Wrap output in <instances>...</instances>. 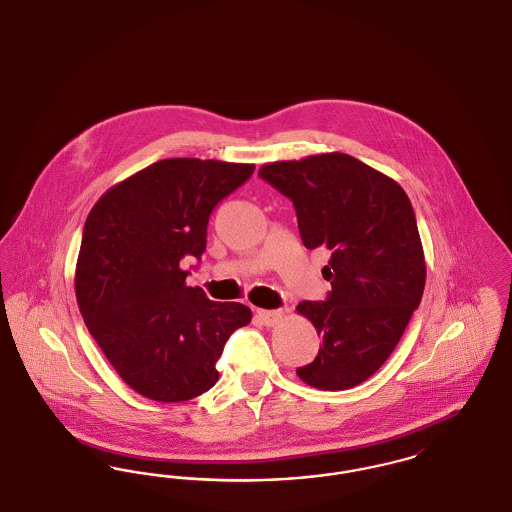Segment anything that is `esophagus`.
<instances>
[{
  "label": "esophagus",
  "mask_w": 512,
  "mask_h": 512,
  "mask_svg": "<svg viewBox=\"0 0 512 512\" xmlns=\"http://www.w3.org/2000/svg\"><path fill=\"white\" fill-rule=\"evenodd\" d=\"M284 317V311L282 309H276V311H267V309H257V318L267 324V326H274L276 322H280Z\"/></svg>",
  "instance_id": "1"
}]
</instances>
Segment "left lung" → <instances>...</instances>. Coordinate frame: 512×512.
<instances>
[{"mask_svg":"<svg viewBox=\"0 0 512 512\" xmlns=\"http://www.w3.org/2000/svg\"><path fill=\"white\" fill-rule=\"evenodd\" d=\"M259 176L292 199L307 249L326 247V301H301L322 338L297 376L318 390H349L386 363L418 309L426 263L413 205L390 176L345 153L261 167Z\"/></svg>","mask_w":512,"mask_h":512,"instance_id":"1","label":"left lung"}]
</instances>
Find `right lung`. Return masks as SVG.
I'll return each mask as SVG.
<instances>
[{
  "mask_svg": "<svg viewBox=\"0 0 512 512\" xmlns=\"http://www.w3.org/2000/svg\"><path fill=\"white\" fill-rule=\"evenodd\" d=\"M255 165L163 159L101 195L76 263L82 318L122 380L153 401L211 390L230 334L251 322L242 303L186 286L184 257L201 259L213 209Z\"/></svg>",
  "mask_w": 512,
  "mask_h": 512,
  "instance_id": "obj_1",
  "label": "right lung"
}]
</instances>
